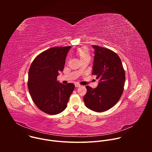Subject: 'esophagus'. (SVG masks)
Masks as SVG:
<instances>
[{"label": "esophagus", "mask_w": 152, "mask_h": 152, "mask_svg": "<svg viewBox=\"0 0 152 152\" xmlns=\"http://www.w3.org/2000/svg\"><path fill=\"white\" fill-rule=\"evenodd\" d=\"M75 87H79V86H80V85L79 83H76L75 84Z\"/></svg>", "instance_id": "34e87169"}]
</instances>
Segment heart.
Returning a JSON list of instances; mask_svg holds the SVG:
<instances>
[{
	"mask_svg": "<svg viewBox=\"0 0 152 152\" xmlns=\"http://www.w3.org/2000/svg\"><path fill=\"white\" fill-rule=\"evenodd\" d=\"M77 53H78L80 59H84V58H90L89 51L87 49H86V48H81V49H80L78 50Z\"/></svg>",
	"mask_w": 152,
	"mask_h": 152,
	"instance_id": "1",
	"label": "heart"
}]
</instances>
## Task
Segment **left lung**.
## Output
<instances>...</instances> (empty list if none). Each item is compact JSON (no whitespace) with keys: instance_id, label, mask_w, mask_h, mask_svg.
I'll return each instance as SVG.
<instances>
[{"instance_id":"obj_1","label":"left lung","mask_w":152,"mask_h":152,"mask_svg":"<svg viewBox=\"0 0 152 152\" xmlns=\"http://www.w3.org/2000/svg\"><path fill=\"white\" fill-rule=\"evenodd\" d=\"M94 58L92 75L99 80L98 86L92 88L86 86L83 97L85 106L95 112H104L113 107L120 100L124 89L125 72L120 57L106 48L92 46Z\"/></svg>"}]
</instances>
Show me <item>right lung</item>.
<instances>
[{"mask_svg":"<svg viewBox=\"0 0 152 152\" xmlns=\"http://www.w3.org/2000/svg\"><path fill=\"white\" fill-rule=\"evenodd\" d=\"M71 46L49 49L38 55L32 62L28 86L32 100L40 110L49 115L66 109L75 85L61 83L57 76L62 72Z\"/></svg>","mask_w":152,"mask_h":152,"instance_id":"1","label":"right lung"}]
</instances>
